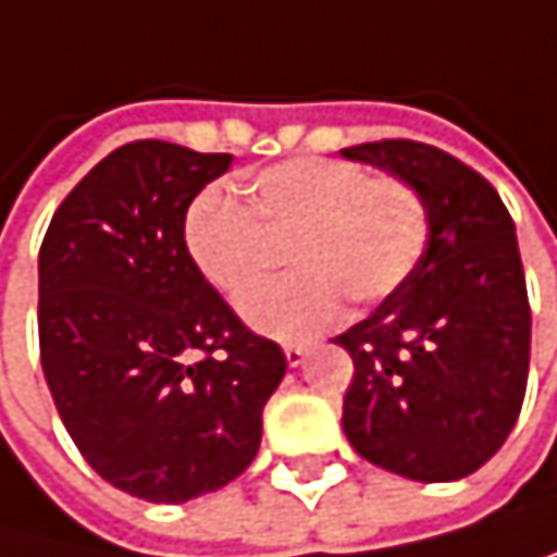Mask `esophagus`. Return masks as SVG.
<instances>
[{
    "label": "esophagus",
    "mask_w": 557,
    "mask_h": 557,
    "mask_svg": "<svg viewBox=\"0 0 557 557\" xmlns=\"http://www.w3.org/2000/svg\"><path fill=\"white\" fill-rule=\"evenodd\" d=\"M284 352H287V363H290V367H300V363L307 360V346H304V343H287Z\"/></svg>",
    "instance_id": "34e87169"
}]
</instances>
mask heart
<instances>
[{
  "instance_id": "b5f03b06",
  "label": "heart",
  "mask_w": 557,
  "mask_h": 557,
  "mask_svg": "<svg viewBox=\"0 0 557 557\" xmlns=\"http://www.w3.org/2000/svg\"><path fill=\"white\" fill-rule=\"evenodd\" d=\"M284 237L294 273L253 294L244 313L263 333L297 339L333 323L343 300L373 307L396 294L429 244V208L399 174L294 158L250 177L247 208L208 187L184 214L190 263L231 304L263 281Z\"/></svg>"
}]
</instances>
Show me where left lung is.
I'll list each match as a JSON object with an SVG mask.
<instances>
[{
    "mask_svg": "<svg viewBox=\"0 0 557 557\" xmlns=\"http://www.w3.org/2000/svg\"><path fill=\"white\" fill-rule=\"evenodd\" d=\"M399 174L429 208L409 281L339 333L352 356L343 432L367 462L453 482L485 466L522 412L532 307L511 214L459 158L409 138L339 151Z\"/></svg>",
    "mask_w": 557,
    "mask_h": 557,
    "instance_id": "8db88e82",
    "label": "left lung"
}]
</instances>
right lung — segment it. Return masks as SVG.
Segmentation results:
<instances>
[{"instance_id": "1", "label": "right lung", "mask_w": 557, "mask_h": 557, "mask_svg": "<svg viewBox=\"0 0 557 557\" xmlns=\"http://www.w3.org/2000/svg\"><path fill=\"white\" fill-rule=\"evenodd\" d=\"M231 154L132 141L59 205L38 250V349L85 462L145 502L234 482L287 356L184 250V214Z\"/></svg>"}]
</instances>
